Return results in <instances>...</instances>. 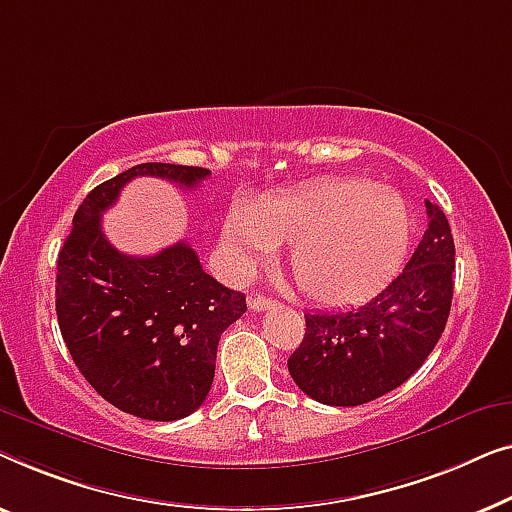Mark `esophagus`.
<instances>
[{
    "instance_id": "1",
    "label": "esophagus",
    "mask_w": 512,
    "mask_h": 512,
    "mask_svg": "<svg viewBox=\"0 0 512 512\" xmlns=\"http://www.w3.org/2000/svg\"><path fill=\"white\" fill-rule=\"evenodd\" d=\"M248 306H250V311L259 313V311H266V308L276 306V301H273L271 297H264V294H253V297L248 299Z\"/></svg>"
}]
</instances>
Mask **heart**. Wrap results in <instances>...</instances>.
Instances as JSON below:
<instances>
[{
	"label": "heart",
	"mask_w": 512,
	"mask_h": 512,
	"mask_svg": "<svg viewBox=\"0 0 512 512\" xmlns=\"http://www.w3.org/2000/svg\"><path fill=\"white\" fill-rule=\"evenodd\" d=\"M408 239L410 215L401 194L362 178H334L234 206L222 227V243L239 273L290 243L294 283L325 306L359 304L383 290Z\"/></svg>",
	"instance_id": "obj_1"
}]
</instances>
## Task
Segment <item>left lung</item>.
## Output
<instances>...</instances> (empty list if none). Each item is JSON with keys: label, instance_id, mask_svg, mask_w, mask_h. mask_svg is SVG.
I'll use <instances>...</instances> for the list:
<instances>
[{"label": "left lung", "instance_id": "obj_1", "mask_svg": "<svg viewBox=\"0 0 512 512\" xmlns=\"http://www.w3.org/2000/svg\"><path fill=\"white\" fill-rule=\"evenodd\" d=\"M427 204L413 257L376 299L350 311L306 313L304 341L287 359L299 390L327 406H362L397 390L441 338L452 304L455 241Z\"/></svg>", "mask_w": 512, "mask_h": 512}]
</instances>
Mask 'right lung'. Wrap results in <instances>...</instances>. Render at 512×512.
<instances>
[{
  "instance_id": "right-lung-1",
  "label": "right lung",
  "mask_w": 512,
  "mask_h": 512,
  "mask_svg": "<svg viewBox=\"0 0 512 512\" xmlns=\"http://www.w3.org/2000/svg\"><path fill=\"white\" fill-rule=\"evenodd\" d=\"M211 171L146 162L97 185L71 222L57 257L55 311L78 371L129 415L174 422L213 385L222 331L246 313V294L201 269L190 243L134 257L115 250L102 215L132 178L197 187Z\"/></svg>"
}]
</instances>
